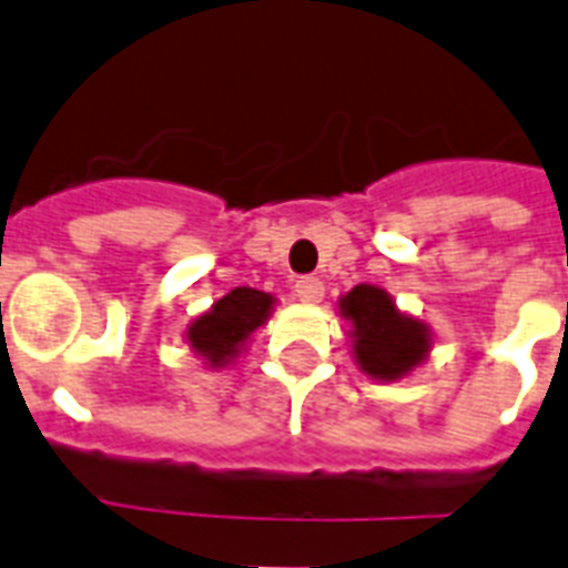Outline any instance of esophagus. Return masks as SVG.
<instances>
[{"label": "esophagus", "mask_w": 568, "mask_h": 568, "mask_svg": "<svg viewBox=\"0 0 568 568\" xmlns=\"http://www.w3.org/2000/svg\"><path fill=\"white\" fill-rule=\"evenodd\" d=\"M294 294L303 303H321L324 300V283L317 276H300L297 283H294Z\"/></svg>", "instance_id": "obj_1"}]
</instances>
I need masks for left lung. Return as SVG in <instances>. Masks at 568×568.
<instances>
[{"mask_svg": "<svg viewBox=\"0 0 568 568\" xmlns=\"http://www.w3.org/2000/svg\"><path fill=\"white\" fill-rule=\"evenodd\" d=\"M341 317L349 324L353 358L376 382H396L426 362L432 353V329L399 312L385 288L356 285L338 300Z\"/></svg>", "mask_w": 568, "mask_h": 568, "instance_id": "8db88e82", "label": "left lung"}]
</instances>
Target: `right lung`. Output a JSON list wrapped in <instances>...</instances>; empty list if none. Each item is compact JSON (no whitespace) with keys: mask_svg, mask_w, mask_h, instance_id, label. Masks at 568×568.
<instances>
[{"mask_svg":"<svg viewBox=\"0 0 568 568\" xmlns=\"http://www.w3.org/2000/svg\"><path fill=\"white\" fill-rule=\"evenodd\" d=\"M276 297L256 288H233L215 300L204 315H197L186 329V341L197 358H204L210 371H221L239 358L247 341L274 312Z\"/></svg>","mask_w":568,"mask_h":568,"instance_id":"add662e5","label":"right lung"}]
</instances>
